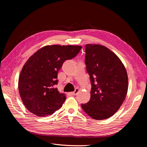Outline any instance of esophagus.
I'll use <instances>...</instances> for the list:
<instances>
[{"label":"esophagus","instance_id":"34e87169","mask_svg":"<svg viewBox=\"0 0 147 147\" xmlns=\"http://www.w3.org/2000/svg\"><path fill=\"white\" fill-rule=\"evenodd\" d=\"M78 92H79V89L78 88H76V89H75V91L72 92V93H71V94H72V95H77L78 94Z\"/></svg>","mask_w":147,"mask_h":147}]
</instances>
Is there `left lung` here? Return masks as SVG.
Instances as JSON below:
<instances>
[{
	"instance_id": "8db88e82",
	"label": "left lung",
	"mask_w": 147,
	"mask_h": 147,
	"mask_svg": "<svg viewBox=\"0 0 147 147\" xmlns=\"http://www.w3.org/2000/svg\"><path fill=\"white\" fill-rule=\"evenodd\" d=\"M85 47V64L92 87L90 101L82 107L93 119H107L117 112L126 98V70L119 57L106 47L88 44Z\"/></svg>"
}]
</instances>
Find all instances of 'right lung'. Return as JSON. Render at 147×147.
Listing matches in <instances>:
<instances>
[{"label":"right lung","mask_w":147,"mask_h":147,"mask_svg":"<svg viewBox=\"0 0 147 147\" xmlns=\"http://www.w3.org/2000/svg\"><path fill=\"white\" fill-rule=\"evenodd\" d=\"M82 47L47 45L31 56L22 69L18 80L20 97L30 112L47 117L59 110L66 97L54 86L57 73L65 60L76 56Z\"/></svg>","instance_id":"1"}]
</instances>
